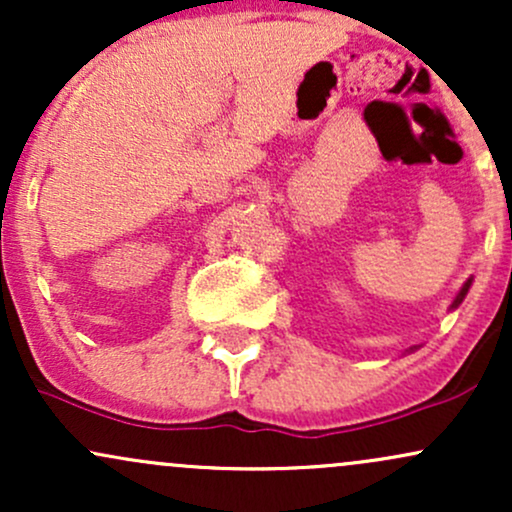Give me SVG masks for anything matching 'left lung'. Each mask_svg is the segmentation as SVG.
<instances>
[{
	"label": "left lung",
	"instance_id": "1",
	"mask_svg": "<svg viewBox=\"0 0 512 512\" xmlns=\"http://www.w3.org/2000/svg\"><path fill=\"white\" fill-rule=\"evenodd\" d=\"M469 284H472V281H467V284H464V286H462L460 296H457V301H455V303H452V305H457V303H460V301H462V298H464V293H467V289H469Z\"/></svg>",
	"mask_w": 512,
	"mask_h": 512
}]
</instances>
